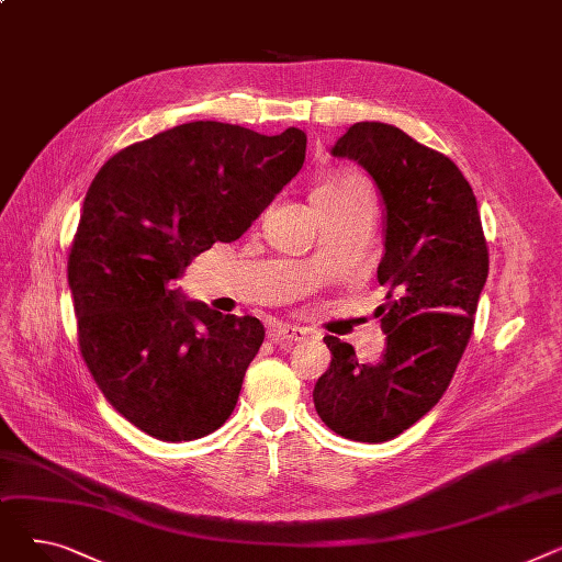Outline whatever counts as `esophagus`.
I'll return each mask as SVG.
<instances>
[{"label":"esophagus","instance_id":"esophagus-1","mask_svg":"<svg viewBox=\"0 0 562 562\" xmlns=\"http://www.w3.org/2000/svg\"><path fill=\"white\" fill-rule=\"evenodd\" d=\"M269 337L276 346L280 348H291L293 344L305 341L307 330L299 328V326H289V323H276V326L269 330Z\"/></svg>","mask_w":562,"mask_h":562}]
</instances>
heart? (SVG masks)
Listing matches in <instances>:
<instances>
[{
	"instance_id": "1",
	"label": "heart",
	"mask_w": 562,
	"mask_h": 562,
	"mask_svg": "<svg viewBox=\"0 0 562 562\" xmlns=\"http://www.w3.org/2000/svg\"><path fill=\"white\" fill-rule=\"evenodd\" d=\"M367 187L364 180L360 175H352V172H339V175H333L328 177L326 182H321L314 193H312V200L314 202H326V200H339V198H346L350 195L352 191H358Z\"/></svg>"
}]
</instances>
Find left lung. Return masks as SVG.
Returning <instances> with one entry per match:
<instances>
[{"label":"left lung","instance_id":"8db88e82","mask_svg":"<svg viewBox=\"0 0 562 562\" xmlns=\"http://www.w3.org/2000/svg\"><path fill=\"white\" fill-rule=\"evenodd\" d=\"M369 170L387 210V286L375 314L387 348L360 364L356 348L326 335L330 369L314 385L321 422L346 439L387 441L445 396L474 330L490 271L476 195L460 168L385 123H356L333 147Z\"/></svg>","mask_w":562,"mask_h":562}]
</instances>
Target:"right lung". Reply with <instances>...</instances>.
<instances>
[{"label": "right lung", "mask_w": 562, "mask_h": 562, "mask_svg": "<svg viewBox=\"0 0 562 562\" xmlns=\"http://www.w3.org/2000/svg\"><path fill=\"white\" fill-rule=\"evenodd\" d=\"M307 136L216 121L166 130L95 175L68 255L81 358L104 398L164 441L214 432L263 341L255 316L184 301L170 280L250 227L305 161Z\"/></svg>", "instance_id": "1"}]
</instances>
